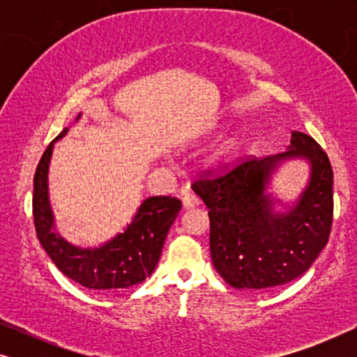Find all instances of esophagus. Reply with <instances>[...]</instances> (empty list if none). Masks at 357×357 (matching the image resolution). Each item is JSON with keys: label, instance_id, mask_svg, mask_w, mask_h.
Segmentation results:
<instances>
[{"label": "esophagus", "instance_id": "obj_1", "mask_svg": "<svg viewBox=\"0 0 357 357\" xmlns=\"http://www.w3.org/2000/svg\"><path fill=\"white\" fill-rule=\"evenodd\" d=\"M198 203H199V202H198L197 195H193V193H185V195H183V206L187 208V209L195 208Z\"/></svg>", "mask_w": 357, "mask_h": 357}]
</instances>
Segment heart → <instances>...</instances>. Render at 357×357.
Returning <instances> with one entry per match:
<instances>
[{"mask_svg":"<svg viewBox=\"0 0 357 357\" xmlns=\"http://www.w3.org/2000/svg\"><path fill=\"white\" fill-rule=\"evenodd\" d=\"M236 143H237V138L236 136H229V138H226L222 141L221 144L218 146L216 148V151H214V154H213V159H222V158H226V155L231 153V151L234 149V146H236Z\"/></svg>","mask_w":357,"mask_h":357,"instance_id":"obj_1","label":"heart"}]
</instances>
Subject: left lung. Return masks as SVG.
<instances>
[{
    "label": "left lung",
    "mask_w": 357,
    "mask_h": 357,
    "mask_svg": "<svg viewBox=\"0 0 357 357\" xmlns=\"http://www.w3.org/2000/svg\"><path fill=\"white\" fill-rule=\"evenodd\" d=\"M304 158L310 182L294 204L273 199L266 190L279 165ZM193 192L209 209L213 265L236 289L282 286L309 270L324 250L333 222V170L314 138L292 131L286 153L248 159L216 178H202ZM287 209L276 212L275 204Z\"/></svg>",
    "instance_id": "left-lung-1"
}]
</instances>
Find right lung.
<instances>
[{"mask_svg": "<svg viewBox=\"0 0 357 357\" xmlns=\"http://www.w3.org/2000/svg\"><path fill=\"white\" fill-rule=\"evenodd\" d=\"M79 116L81 114L76 120ZM66 133L68 128L48 144L33 175L32 208L38 241L58 270L77 284L97 291L126 289L139 284L155 270L165 237L182 203L172 197L146 198L123 232L99 247L73 245L56 231L48 197V167L53 146Z\"/></svg>", "mask_w": 357, "mask_h": 357, "instance_id": "obj_1", "label": "right lung"}]
</instances>
